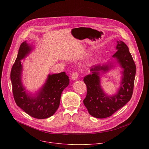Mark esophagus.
<instances>
[{"instance_id": "obj_1", "label": "esophagus", "mask_w": 149, "mask_h": 149, "mask_svg": "<svg viewBox=\"0 0 149 149\" xmlns=\"http://www.w3.org/2000/svg\"><path fill=\"white\" fill-rule=\"evenodd\" d=\"M77 78H78V73L76 72H73L72 74V75H71V78H72V79H74V80H75V79H76Z\"/></svg>"}]
</instances>
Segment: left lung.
I'll use <instances>...</instances> for the list:
<instances>
[{"instance_id": "8db88e82", "label": "left lung", "mask_w": 149, "mask_h": 149, "mask_svg": "<svg viewBox=\"0 0 149 149\" xmlns=\"http://www.w3.org/2000/svg\"><path fill=\"white\" fill-rule=\"evenodd\" d=\"M116 49L117 51L113 57L117 58L123 68L120 88L116 94L112 97L105 95L100 86L99 71H108L109 65L94 66L90 70L92 74L84 78L87 88L84 104L90 115L98 118L112 116L128 102L132 97L136 70L135 63L128 47L123 42L117 41Z\"/></svg>"}]
</instances>
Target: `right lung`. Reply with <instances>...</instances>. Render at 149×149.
Listing matches in <instances>:
<instances>
[{
  "label": "right lung",
  "mask_w": 149,
  "mask_h": 149,
  "mask_svg": "<svg viewBox=\"0 0 149 149\" xmlns=\"http://www.w3.org/2000/svg\"><path fill=\"white\" fill-rule=\"evenodd\" d=\"M31 49L26 41L20 46L10 73L12 92L15 102L20 109L32 117L44 119L52 116L58 109L62 92L68 86L70 79L65 72L49 75L45 84L36 96L31 97L26 94L21 82V59Z\"/></svg>",
  "instance_id": "1"
}]
</instances>
